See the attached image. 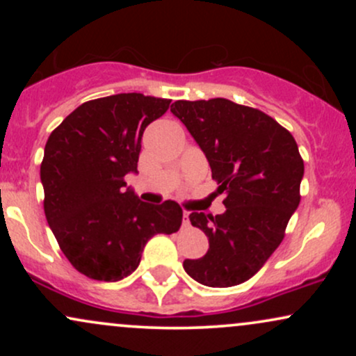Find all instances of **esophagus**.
Wrapping results in <instances>:
<instances>
[{"label": "esophagus", "mask_w": 356, "mask_h": 356, "mask_svg": "<svg viewBox=\"0 0 356 356\" xmlns=\"http://www.w3.org/2000/svg\"><path fill=\"white\" fill-rule=\"evenodd\" d=\"M189 224H191V220H189V212L184 211V212H182V226L187 227V226H189Z\"/></svg>", "instance_id": "34e87169"}]
</instances>
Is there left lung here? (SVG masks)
<instances>
[{"label": "left lung", "mask_w": 356, "mask_h": 356, "mask_svg": "<svg viewBox=\"0 0 356 356\" xmlns=\"http://www.w3.org/2000/svg\"><path fill=\"white\" fill-rule=\"evenodd\" d=\"M170 112L201 147L218 191L226 194L222 214L189 216L209 249L184 261V269L211 288L244 283L280 246L300 204L305 164L296 140L275 118L227 99L177 100Z\"/></svg>", "instance_id": "obj_1"}]
</instances>
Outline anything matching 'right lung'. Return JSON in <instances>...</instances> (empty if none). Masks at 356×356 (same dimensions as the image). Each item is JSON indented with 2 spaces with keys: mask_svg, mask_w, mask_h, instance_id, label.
I'll use <instances>...</instances> for the list:
<instances>
[{
  "mask_svg": "<svg viewBox=\"0 0 356 356\" xmlns=\"http://www.w3.org/2000/svg\"><path fill=\"white\" fill-rule=\"evenodd\" d=\"M169 104L144 93L90 100L48 137L40 167L44 216L81 275L124 280L137 269L147 241L181 227L177 202H142L124 181L137 174L145 127L164 115Z\"/></svg>",
  "mask_w": 356,
  "mask_h": 356,
  "instance_id": "1",
  "label": "right lung"
}]
</instances>
